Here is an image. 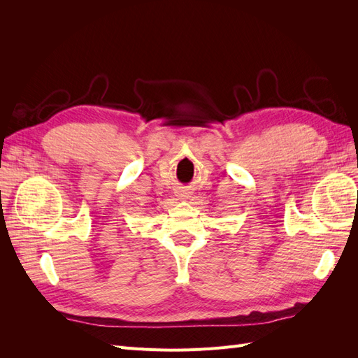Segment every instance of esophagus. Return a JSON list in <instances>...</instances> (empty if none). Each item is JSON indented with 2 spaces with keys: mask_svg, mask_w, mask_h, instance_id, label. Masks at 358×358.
I'll list each match as a JSON object with an SVG mask.
<instances>
[{
  "mask_svg": "<svg viewBox=\"0 0 358 358\" xmlns=\"http://www.w3.org/2000/svg\"><path fill=\"white\" fill-rule=\"evenodd\" d=\"M179 197H182V199H185V197H188V196H187V192H183V191H180V192H179Z\"/></svg>",
  "mask_w": 358,
  "mask_h": 358,
  "instance_id": "obj_1",
  "label": "esophagus"
}]
</instances>
